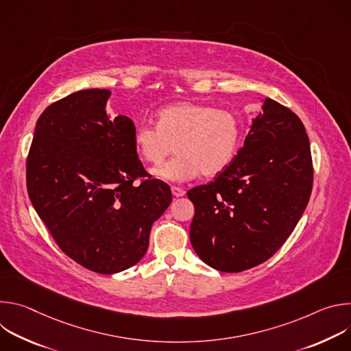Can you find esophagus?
<instances>
[{
  "mask_svg": "<svg viewBox=\"0 0 351 351\" xmlns=\"http://www.w3.org/2000/svg\"><path fill=\"white\" fill-rule=\"evenodd\" d=\"M171 191H172V194H173V197H183L184 195V190H182L180 187H176V186H173L172 189H171Z\"/></svg>",
  "mask_w": 351,
  "mask_h": 351,
  "instance_id": "obj_1",
  "label": "esophagus"
}]
</instances>
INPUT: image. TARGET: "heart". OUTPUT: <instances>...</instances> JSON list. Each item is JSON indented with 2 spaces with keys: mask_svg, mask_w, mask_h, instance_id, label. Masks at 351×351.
<instances>
[{
  "mask_svg": "<svg viewBox=\"0 0 351 351\" xmlns=\"http://www.w3.org/2000/svg\"><path fill=\"white\" fill-rule=\"evenodd\" d=\"M241 138L234 114L191 101L175 103L157 114V126L143 123L134 132V145L148 164H161L172 152L178 156L153 171L157 179L183 183L203 172L213 178L233 161Z\"/></svg>",
  "mask_w": 351,
  "mask_h": 351,
  "instance_id": "b5f03b06",
  "label": "heart"
}]
</instances>
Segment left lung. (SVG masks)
<instances>
[{"label": "left lung", "instance_id": "1", "mask_svg": "<svg viewBox=\"0 0 351 351\" xmlns=\"http://www.w3.org/2000/svg\"><path fill=\"white\" fill-rule=\"evenodd\" d=\"M258 104L230 165L187 193L195 208L191 245L221 272H241L272 257L306 211L313 189L303 122L272 98Z\"/></svg>", "mask_w": 351, "mask_h": 351}]
</instances>
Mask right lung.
<instances>
[{
    "mask_svg": "<svg viewBox=\"0 0 351 351\" xmlns=\"http://www.w3.org/2000/svg\"><path fill=\"white\" fill-rule=\"evenodd\" d=\"M110 97L87 88L45 108L26 165L30 202L60 248L103 275L144 257L153 223L172 203L167 183L145 179L132 119L108 117Z\"/></svg>",
    "mask_w": 351,
    "mask_h": 351,
    "instance_id": "right-lung-1",
    "label": "right lung"
}]
</instances>
